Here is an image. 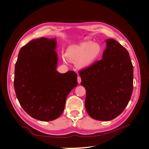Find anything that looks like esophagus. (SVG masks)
<instances>
[{
    "label": "esophagus",
    "mask_w": 149,
    "mask_h": 149,
    "mask_svg": "<svg viewBox=\"0 0 149 149\" xmlns=\"http://www.w3.org/2000/svg\"><path fill=\"white\" fill-rule=\"evenodd\" d=\"M81 82V79L80 76H78V83L79 84H80Z\"/></svg>",
    "instance_id": "obj_1"
}]
</instances>
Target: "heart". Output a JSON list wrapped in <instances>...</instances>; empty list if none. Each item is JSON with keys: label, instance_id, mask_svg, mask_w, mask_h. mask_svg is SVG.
Returning a JSON list of instances; mask_svg holds the SVG:
<instances>
[{"label": "heart", "instance_id": "obj_1", "mask_svg": "<svg viewBox=\"0 0 149 149\" xmlns=\"http://www.w3.org/2000/svg\"><path fill=\"white\" fill-rule=\"evenodd\" d=\"M101 52V47L96 42L85 41L71 45L66 52L69 61L76 63L80 68H87L97 60Z\"/></svg>", "mask_w": 149, "mask_h": 149}]
</instances>
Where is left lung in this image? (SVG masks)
I'll use <instances>...</instances> for the list:
<instances>
[{
  "label": "left lung",
  "instance_id": "left-lung-1",
  "mask_svg": "<svg viewBox=\"0 0 149 149\" xmlns=\"http://www.w3.org/2000/svg\"><path fill=\"white\" fill-rule=\"evenodd\" d=\"M102 59L79 72L86 95L85 107L95 120L114 119L125 109L133 91V66L126 49L107 39Z\"/></svg>",
  "mask_w": 149,
  "mask_h": 149
}]
</instances>
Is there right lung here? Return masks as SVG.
<instances>
[{"mask_svg":"<svg viewBox=\"0 0 149 149\" xmlns=\"http://www.w3.org/2000/svg\"><path fill=\"white\" fill-rule=\"evenodd\" d=\"M56 40L40 38L22 47L15 66L14 88L20 106L41 121L55 120L63 112L66 97L78 84L73 71H56Z\"/></svg>","mask_w":149,"mask_h":149,"instance_id":"obj_1","label":"right lung"}]
</instances>
